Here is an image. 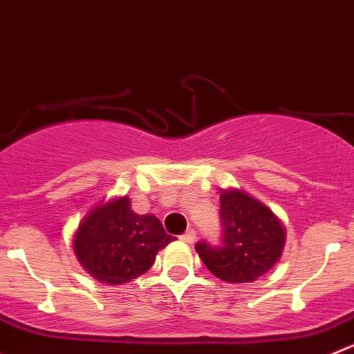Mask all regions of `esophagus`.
Returning <instances> with one entry per match:
<instances>
[{"instance_id":"esophagus-1","label":"esophagus","mask_w":354,"mask_h":354,"mask_svg":"<svg viewBox=\"0 0 354 354\" xmlns=\"http://www.w3.org/2000/svg\"><path fill=\"white\" fill-rule=\"evenodd\" d=\"M181 240H183V242H187V243H192L195 240V230L194 228H190V230H187V232L183 233V235L180 236Z\"/></svg>"}]
</instances>
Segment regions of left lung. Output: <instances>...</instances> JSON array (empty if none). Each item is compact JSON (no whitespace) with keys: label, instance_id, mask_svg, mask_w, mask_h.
Masks as SVG:
<instances>
[{"label":"left lung","instance_id":"obj_1","mask_svg":"<svg viewBox=\"0 0 354 354\" xmlns=\"http://www.w3.org/2000/svg\"><path fill=\"white\" fill-rule=\"evenodd\" d=\"M219 221V243H195L201 259L218 279L230 283L256 282L282 256L286 230L280 219L243 192H221Z\"/></svg>","mask_w":354,"mask_h":354}]
</instances>
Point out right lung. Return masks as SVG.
Wrapping results in <instances>:
<instances>
[{"mask_svg":"<svg viewBox=\"0 0 354 354\" xmlns=\"http://www.w3.org/2000/svg\"><path fill=\"white\" fill-rule=\"evenodd\" d=\"M171 240L156 216L136 214L129 198L122 197L95 207L82 219L74 236V252L98 282L121 286L143 275Z\"/></svg>","mask_w":354,"mask_h":354,"instance_id":"right-lung-1","label":"right lung"}]
</instances>
